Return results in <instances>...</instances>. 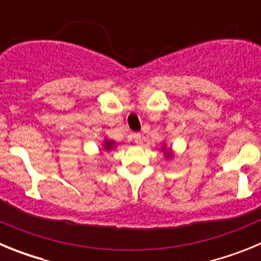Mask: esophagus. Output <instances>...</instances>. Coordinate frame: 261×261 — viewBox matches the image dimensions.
<instances>
[{
  "label": "esophagus",
  "mask_w": 261,
  "mask_h": 261,
  "mask_svg": "<svg viewBox=\"0 0 261 261\" xmlns=\"http://www.w3.org/2000/svg\"><path fill=\"white\" fill-rule=\"evenodd\" d=\"M133 140H135V142L137 145H141L142 144V135H141V133H135V135H133Z\"/></svg>",
  "instance_id": "esophagus-1"
}]
</instances>
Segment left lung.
<instances>
[{
    "label": "left lung",
    "mask_w": 261,
    "mask_h": 261,
    "mask_svg": "<svg viewBox=\"0 0 261 261\" xmlns=\"http://www.w3.org/2000/svg\"><path fill=\"white\" fill-rule=\"evenodd\" d=\"M163 150H165V146H163ZM165 155H166V158H171L172 153H171V151H170V150H167V151H166Z\"/></svg>",
    "instance_id": "obj_1"
}]
</instances>
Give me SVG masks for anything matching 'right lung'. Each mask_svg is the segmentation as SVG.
Here are the masks:
<instances>
[{
    "label": "right lung",
    "instance_id": "1",
    "mask_svg": "<svg viewBox=\"0 0 261 261\" xmlns=\"http://www.w3.org/2000/svg\"><path fill=\"white\" fill-rule=\"evenodd\" d=\"M115 145H116V142L112 141V140H105V142H103V149L105 150H112Z\"/></svg>",
    "mask_w": 261,
    "mask_h": 261
}]
</instances>
